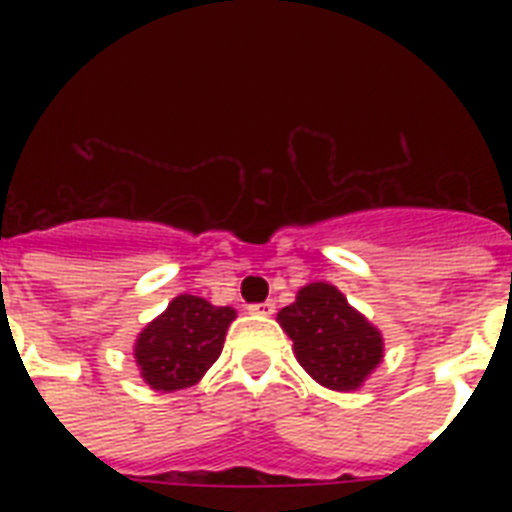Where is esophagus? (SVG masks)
I'll return each mask as SVG.
<instances>
[{
	"mask_svg": "<svg viewBox=\"0 0 512 512\" xmlns=\"http://www.w3.org/2000/svg\"><path fill=\"white\" fill-rule=\"evenodd\" d=\"M273 311H276V303H273V300H265V303L249 305V313H255V316H271Z\"/></svg>",
	"mask_w": 512,
	"mask_h": 512,
	"instance_id": "34e87169",
	"label": "esophagus"
}]
</instances>
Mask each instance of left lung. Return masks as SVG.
<instances>
[{
    "instance_id": "8db88e82",
    "label": "left lung",
    "mask_w": 512,
    "mask_h": 512,
    "mask_svg": "<svg viewBox=\"0 0 512 512\" xmlns=\"http://www.w3.org/2000/svg\"><path fill=\"white\" fill-rule=\"evenodd\" d=\"M279 324L295 342L300 366L324 388L356 390L380 364V332L332 284L300 289L295 303L281 308Z\"/></svg>"
}]
</instances>
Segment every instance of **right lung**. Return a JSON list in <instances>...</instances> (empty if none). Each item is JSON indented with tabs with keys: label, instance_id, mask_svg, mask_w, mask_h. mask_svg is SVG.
Wrapping results in <instances>:
<instances>
[{
	"label": "right lung",
	"instance_id": "right-lung-1",
	"mask_svg": "<svg viewBox=\"0 0 512 512\" xmlns=\"http://www.w3.org/2000/svg\"><path fill=\"white\" fill-rule=\"evenodd\" d=\"M233 319V308L209 305L204 297H175L135 342L143 380L164 393L191 388L217 361Z\"/></svg>",
	"mask_w": 512,
	"mask_h": 512
}]
</instances>
